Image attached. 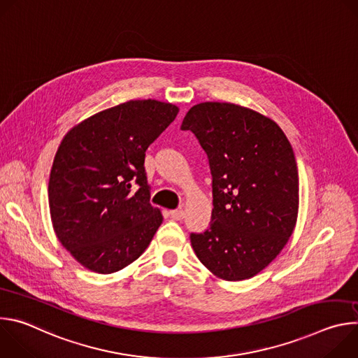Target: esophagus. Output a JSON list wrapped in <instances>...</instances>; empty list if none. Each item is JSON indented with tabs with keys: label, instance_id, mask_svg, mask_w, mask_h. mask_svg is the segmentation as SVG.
<instances>
[{
	"label": "esophagus",
	"instance_id": "esophagus-1",
	"mask_svg": "<svg viewBox=\"0 0 358 358\" xmlns=\"http://www.w3.org/2000/svg\"><path fill=\"white\" fill-rule=\"evenodd\" d=\"M170 217L176 221H180L184 218V211L182 210H174V211H170Z\"/></svg>",
	"mask_w": 358,
	"mask_h": 358
}]
</instances>
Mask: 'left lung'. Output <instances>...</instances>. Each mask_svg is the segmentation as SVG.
<instances>
[{
    "label": "left lung",
    "instance_id": "left-lung-1",
    "mask_svg": "<svg viewBox=\"0 0 358 358\" xmlns=\"http://www.w3.org/2000/svg\"><path fill=\"white\" fill-rule=\"evenodd\" d=\"M181 130L207 152L213 215L203 234H191L201 264L224 280L264 271L287 243L299 211L293 148L269 117L234 103L192 106Z\"/></svg>",
    "mask_w": 358,
    "mask_h": 358
}]
</instances>
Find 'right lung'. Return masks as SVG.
<instances>
[{"label": "right lung", "mask_w": 358, "mask_h": 358, "mask_svg": "<svg viewBox=\"0 0 358 358\" xmlns=\"http://www.w3.org/2000/svg\"><path fill=\"white\" fill-rule=\"evenodd\" d=\"M178 110L155 99L130 100L87 117L61 141L48 184L50 220L86 269L108 275L126 268L162 225L144 157Z\"/></svg>", "instance_id": "1"}]
</instances>
